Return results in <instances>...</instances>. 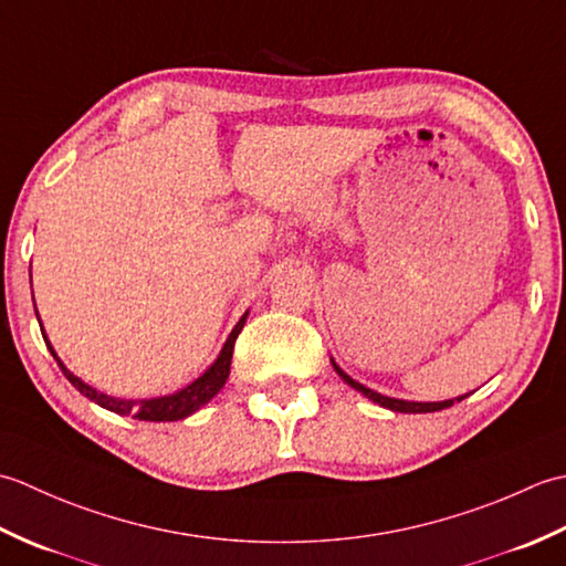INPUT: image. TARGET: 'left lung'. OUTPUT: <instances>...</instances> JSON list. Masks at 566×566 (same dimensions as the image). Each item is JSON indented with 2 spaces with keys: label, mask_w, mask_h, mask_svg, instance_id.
<instances>
[{
  "label": "left lung",
  "mask_w": 566,
  "mask_h": 566,
  "mask_svg": "<svg viewBox=\"0 0 566 566\" xmlns=\"http://www.w3.org/2000/svg\"><path fill=\"white\" fill-rule=\"evenodd\" d=\"M333 363V369L338 371L340 375V379L345 381V384H350L353 389H357L359 394H365L369 401H375V403H379V406H384V408H389V411H396V413H432V411H442V408H450L454 401H462L464 396H457V399H448V401H430V403H423V401H403V399H391V396H381V394H377V391H371V389H367L365 384H359V381H355L350 375H345V371L335 365V359H331Z\"/></svg>",
  "instance_id": "left-lung-1"
}]
</instances>
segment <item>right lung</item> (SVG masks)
Here are the masks:
<instances>
[{"label":"right lung","mask_w":566,"mask_h":566,"mask_svg":"<svg viewBox=\"0 0 566 566\" xmlns=\"http://www.w3.org/2000/svg\"><path fill=\"white\" fill-rule=\"evenodd\" d=\"M245 318H248V311H245V316L235 323V328L231 331V335H228V340L221 347L219 357H216V363L207 371H203L201 377H197L195 381L187 384L185 389H179L170 396H158V399H116V396L97 391L94 387H90V384H84L80 377L72 375V371L63 363H60V357L55 355L53 345L48 343V338H45V331H41V333H43V340L48 345V350H51L53 357L57 359V367L63 369V375L70 379L72 387H75L82 396H87L90 401L99 403L102 408H106V411H114L118 416L150 420V423H165V420H182L195 411H199L203 403H209L213 396L223 389L228 375H231L233 345H235L238 333L243 331V326H245ZM39 323H41V318H39Z\"/></svg>","instance_id":"right-lung-1"}]
</instances>
